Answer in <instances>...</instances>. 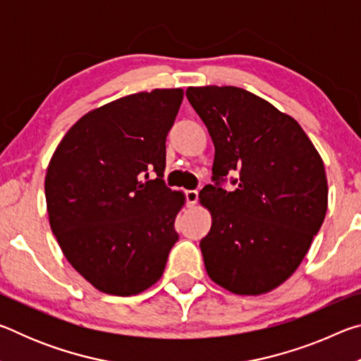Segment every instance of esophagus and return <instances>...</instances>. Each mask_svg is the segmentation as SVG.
Segmentation results:
<instances>
[{
	"instance_id": "1",
	"label": "esophagus",
	"mask_w": 361,
	"mask_h": 361,
	"mask_svg": "<svg viewBox=\"0 0 361 361\" xmlns=\"http://www.w3.org/2000/svg\"><path fill=\"white\" fill-rule=\"evenodd\" d=\"M185 195H186V202H188L189 207H192V205L197 204L199 192L195 191V189H188V191L185 192Z\"/></svg>"
}]
</instances>
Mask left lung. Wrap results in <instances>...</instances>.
<instances>
[{
  "label": "left lung",
  "instance_id": "left-lung-1",
  "mask_svg": "<svg viewBox=\"0 0 361 361\" xmlns=\"http://www.w3.org/2000/svg\"><path fill=\"white\" fill-rule=\"evenodd\" d=\"M186 97L215 145L213 183L200 194L212 213L200 240L207 274L235 295L271 291L301 264L325 219L322 157L295 119L245 89L188 87Z\"/></svg>",
  "mask_w": 361,
  "mask_h": 361
}]
</instances>
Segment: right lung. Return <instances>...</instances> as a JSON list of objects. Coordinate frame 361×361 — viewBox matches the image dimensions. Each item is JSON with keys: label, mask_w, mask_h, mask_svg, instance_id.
Here are the masks:
<instances>
[{"label": "right lung", "mask_w": 361, "mask_h": 361, "mask_svg": "<svg viewBox=\"0 0 361 361\" xmlns=\"http://www.w3.org/2000/svg\"><path fill=\"white\" fill-rule=\"evenodd\" d=\"M181 102V89H154L94 109L66 132L49 162L54 235L70 264L108 295L149 288L178 240L175 216L185 197L162 176Z\"/></svg>", "instance_id": "obj_1"}]
</instances>
